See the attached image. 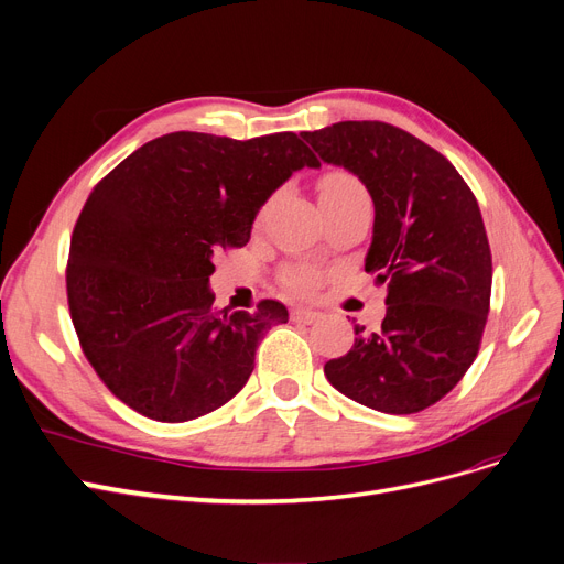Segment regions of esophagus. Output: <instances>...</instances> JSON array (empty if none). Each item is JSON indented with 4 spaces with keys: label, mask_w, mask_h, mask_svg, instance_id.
Listing matches in <instances>:
<instances>
[{
    "label": "esophagus",
    "mask_w": 564,
    "mask_h": 564,
    "mask_svg": "<svg viewBox=\"0 0 564 564\" xmlns=\"http://www.w3.org/2000/svg\"><path fill=\"white\" fill-rule=\"evenodd\" d=\"M290 318H293L295 323H316L321 318L318 311H311V308H293V314H290Z\"/></svg>",
    "instance_id": "1"
}]
</instances>
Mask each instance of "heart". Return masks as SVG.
Returning <instances> with one entry per match:
<instances>
[{"label":"heart","instance_id":"heart-1","mask_svg":"<svg viewBox=\"0 0 564 564\" xmlns=\"http://www.w3.org/2000/svg\"><path fill=\"white\" fill-rule=\"evenodd\" d=\"M318 199H321V206H337V204H350V202H369V195L358 176L337 170V172H327L321 178ZM283 281L290 290H295V293H311V290L318 285L321 274L308 264H295L285 269Z\"/></svg>","mask_w":564,"mask_h":564}]
</instances>
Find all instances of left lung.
Wrapping results in <instances>:
<instances>
[{
	"label": "left lung",
	"instance_id": "8db88e82",
	"mask_svg": "<svg viewBox=\"0 0 564 564\" xmlns=\"http://www.w3.org/2000/svg\"><path fill=\"white\" fill-rule=\"evenodd\" d=\"M302 139L367 187L365 271L388 285L381 329L356 325V344L325 377L373 411H423L465 377L481 344L492 285L481 208L442 153L394 124L344 120Z\"/></svg>",
	"mask_w": 564,
	"mask_h": 564
}]
</instances>
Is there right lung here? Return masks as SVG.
I'll return each mask as SVG.
<instances>
[{
  "instance_id": "right-lung-1",
  "label": "right lung",
  "mask_w": 564,
  "mask_h": 564,
  "mask_svg": "<svg viewBox=\"0 0 564 564\" xmlns=\"http://www.w3.org/2000/svg\"><path fill=\"white\" fill-rule=\"evenodd\" d=\"M318 158L293 132L248 141L172 132L101 178L76 220L67 297L88 362L120 402L160 423L212 413L246 386L288 308H216L214 256L241 248L262 204Z\"/></svg>"
}]
</instances>
